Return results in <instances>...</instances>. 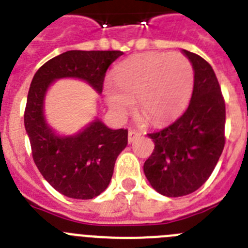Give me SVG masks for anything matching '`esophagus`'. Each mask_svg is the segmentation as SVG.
<instances>
[{
  "instance_id": "1",
  "label": "esophagus",
  "mask_w": 248,
  "mask_h": 248,
  "mask_svg": "<svg viewBox=\"0 0 248 248\" xmlns=\"http://www.w3.org/2000/svg\"><path fill=\"white\" fill-rule=\"evenodd\" d=\"M140 135V131L138 130H129L128 133V141L129 143H133L135 138H138Z\"/></svg>"
}]
</instances>
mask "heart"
<instances>
[{"label":"heart","instance_id":"obj_1","mask_svg":"<svg viewBox=\"0 0 248 248\" xmlns=\"http://www.w3.org/2000/svg\"><path fill=\"white\" fill-rule=\"evenodd\" d=\"M114 83L105 84L111 110L124 115L137 100L138 108L153 124L176 118L189 103L194 87V68L181 53H146L120 63Z\"/></svg>","mask_w":248,"mask_h":248}]
</instances>
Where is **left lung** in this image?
<instances>
[{"label":"left lung","mask_w":248,"mask_h":248,"mask_svg":"<svg viewBox=\"0 0 248 248\" xmlns=\"http://www.w3.org/2000/svg\"><path fill=\"white\" fill-rule=\"evenodd\" d=\"M184 53L192 63L194 91L181 117L148 137L154 151L144 163V172L159 194L179 198L206 183L225 146L226 108L214 69L202 57Z\"/></svg>","instance_id":"obj_1"}]
</instances>
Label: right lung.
<instances>
[{"mask_svg": "<svg viewBox=\"0 0 248 248\" xmlns=\"http://www.w3.org/2000/svg\"><path fill=\"white\" fill-rule=\"evenodd\" d=\"M122 54V50H68L46 62L31 83L25 128L32 156L49 185L67 198L89 200L108 187L115 160L128 144V130H113L97 119L73 137L56 135L43 115L46 92L53 80L69 77L102 93L109 65Z\"/></svg>", "mask_w": 248, "mask_h": 248, "instance_id": "1", "label": "right lung"}]
</instances>
